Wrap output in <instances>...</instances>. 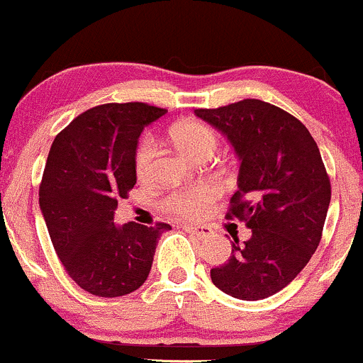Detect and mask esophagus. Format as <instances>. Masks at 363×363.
Instances as JSON below:
<instances>
[{"label":"esophagus","mask_w":363,"mask_h":363,"mask_svg":"<svg viewBox=\"0 0 363 363\" xmlns=\"http://www.w3.org/2000/svg\"><path fill=\"white\" fill-rule=\"evenodd\" d=\"M183 230L189 233H192L194 237H199V239H206L213 233V230L206 225H183Z\"/></svg>","instance_id":"obj_1"}]
</instances>
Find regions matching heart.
<instances>
[{
  "mask_svg": "<svg viewBox=\"0 0 363 363\" xmlns=\"http://www.w3.org/2000/svg\"><path fill=\"white\" fill-rule=\"evenodd\" d=\"M171 142L192 159H201L204 155H213L220 145V135L209 124L201 121H185L174 124L169 130ZM155 159V145L150 138L140 142L135 152V173L138 180H147L152 173ZM218 190L213 185H196L180 189L166 199L164 206L171 213L180 214L183 218L204 216L211 204L216 201Z\"/></svg>",
  "mask_w": 363,
  "mask_h": 363,
  "instance_id": "1",
  "label": "heart"
}]
</instances>
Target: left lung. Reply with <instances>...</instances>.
I'll list each match as a JSON object with an SVG mask.
<instances>
[{
    "mask_svg": "<svg viewBox=\"0 0 363 363\" xmlns=\"http://www.w3.org/2000/svg\"><path fill=\"white\" fill-rule=\"evenodd\" d=\"M196 114L227 135L239 155V189L227 218L245 221L252 232L244 244H232L211 280L232 298L264 299L291 284L320 244L330 202L320 150L301 121L261 100Z\"/></svg>",
    "mask_w": 363,
    "mask_h": 363,
    "instance_id": "left-lung-1",
    "label": "left lung"
}]
</instances>
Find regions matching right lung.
Returning a JSON list of instances; mask_svg holds the SVG:
<instances>
[{"label":"right lung","mask_w":363,"mask_h":363,"mask_svg":"<svg viewBox=\"0 0 363 363\" xmlns=\"http://www.w3.org/2000/svg\"><path fill=\"white\" fill-rule=\"evenodd\" d=\"M166 108L143 102L104 104L55 136L40 185L50 239L69 277L89 294L118 298L149 277L167 223L118 227V199L135 186V152L143 126Z\"/></svg>","instance_id":"obj_1"}]
</instances>
